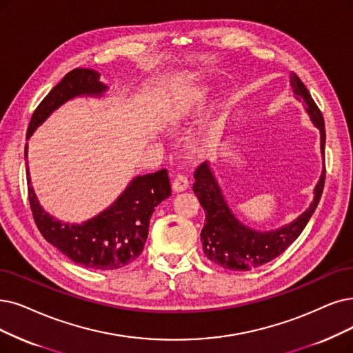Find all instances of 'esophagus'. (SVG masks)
Instances as JSON below:
<instances>
[{
  "label": "esophagus",
  "mask_w": 353,
  "mask_h": 353,
  "mask_svg": "<svg viewBox=\"0 0 353 353\" xmlns=\"http://www.w3.org/2000/svg\"><path fill=\"white\" fill-rule=\"evenodd\" d=\"M188 178L185 175L182 174H178L174 179H172V190L176 191V192H181V191H185L188 188Z\"/></svg>",
  "instance_id": "1"
}]
</instances>
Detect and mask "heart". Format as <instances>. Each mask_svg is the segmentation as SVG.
<instances>
[{"label": "heart", "instance_id": "b5f03b06", "mask_svg": "<svg viewBox=\"0 0 353 353\" xmlns=\"http://www.w3.org/2000/svg\"><path fill=\"white\" fill-rule=\"evenodd\" d=\"M204 104H205V95L201 92H196L192 95V98H188L187 101L176 104V107L171 110V116H169V119H171V121L176 123L184 117L192 114L194 111L200 110Z\"/></svg>", "mask_w": 353, "mask_h": 353}]
</instances>
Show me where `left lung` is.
<instances>
[{
  "label": "left lung",
  "instance_id": "obj_1",
  "mask_svg": "<svg viewBox=\"0 0 353 353\" xmlns=\"http://www.w3.org/2000/svg\"><path fill=\"white\" fill-rule=\"evenodd\" d=\"M291 88L294 94L305 103L307 112L320 129V146L321 153L324 154L326 130H324L321 111L304 85V82L295 74L291 77ZM194 178L195 182L192 190L205 211V223L201 230V242L205 256L211 262L225 268V270L250 271L253 268L262 266L263 263L271 262L279 256L301 234L323 194L326 165H324L320 181L314 190V201L305 213L285 228L266 233L252 230L234 219L223 199L221 191L207 162L195 169Z\"/></svg>",
  "mask_w": 353,
  "mask_h": 353
}]
</instances>
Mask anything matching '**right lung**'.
I'll use <instances>...</instances> for the list:
<instances>
[{"mask_svg": "<svg viewBox=\"0 0 353 353\" xmlns=\"http://www.w3.org/2000/svg\"><path fill=\"white\" fill-rule=\"evenodd\" d=\"M107 87L98 70L75 68L41 100L27 129V139L52 112L77 95H101ZM27 161V145L24 150ZM27 166V162H26ZM27 172V194L39 232L70 261L97 271H114L134 262L143 252L153 210L171 195L166 169L137 176L120 199L101 214L82 223L66 224L40 207Z\"/></svg>", "mask_w": 353, "mask_h": 353, "instance_id": "add662e5", "label": "right lung"}]
</instances>
